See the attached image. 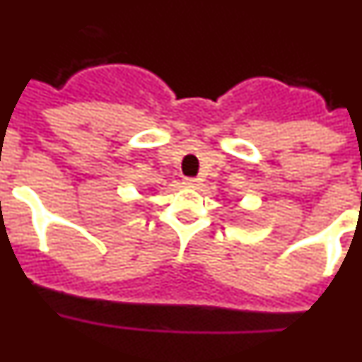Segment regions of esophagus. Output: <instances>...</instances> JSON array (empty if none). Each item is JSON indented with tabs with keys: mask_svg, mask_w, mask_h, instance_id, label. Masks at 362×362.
<instances>
[{
	"mask_svg": "<svg viewBox=\"0 0 362 362\" xmlns=\"http://www.w3.org/2000/svg\"><path fill=\"white\" fill-rule=\"evenodd\" d=\"M199 183H201V181H199V179H196V177L185 179V185H187V187H190V188H196Z\"/></svg>",
	"mask_w": 362,
	"mask_h": 362,
	"instance_id": "34e87169",
	"label": "esophagus"
}]
</instances>
